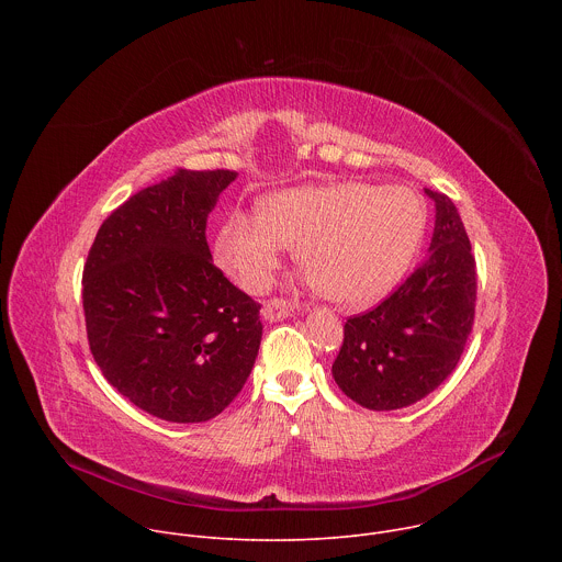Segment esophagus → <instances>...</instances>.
Here are the masks:
<instances>
[{"label":"esophagus","mask_w":562,"mask_h":562,"mask_svg":"<svg viewBox=\"0 0 562 562\" xmlns=\"http://www.w3.org/2000/svg\"><path fill=\"white\" fill-rule=\"evenodd\" d=\"M297 304L293 300H286V297H271L262 304V315L267 319H280V317H286L291 315V311L295 308Z\"/></svg>","instance_id":"34e87169"}]
</instances>
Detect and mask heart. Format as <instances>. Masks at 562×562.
<instances>
[{"mask_svg":"<svg viewBox=\"0 0 562 562\" xmlns=\"http://www.w3.org/2000/svg\"><path fill=\"white\" fill-rule=\"evenodd\" d=\"M425 226V200L409 187H302L260 200L258 217L228 215L213 258L237 286L262 293L284 247H295L297 267L319 293L342 306H367L405 278Z\"/></svg>","mask_w":562,"mask_h":562,"instance_id":"b5f03b06","label":"heart"}]
</instances>
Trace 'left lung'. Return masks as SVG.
<instances>
[{
	"label": "left lung",
	"mask_w": 562,
	"mask_h": 562,
	"mask_svg": "<svg viewBox=\"0 0 562 562\" xmlns=\"http://www.w3.org/2000/svg\"><path fill=\"white\" fill-rule=\"evenodd\" d=\"M436 226L427 258L378 306L351 315L331 367L353 403L403 409L431 393L458 364L475 315V260L449 195L427 189Z\"/></svg>",
	"instance_id": "8db88e82"
}]
</instances>
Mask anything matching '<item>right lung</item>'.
Segmentation results:
<instances>
[{"instance_id":"right-lung-1","label":"right lung","mask_w":562,"mask_h":562,"mask_svg":"<svg viewBox=\"0 0 562 562\" xmlns=\"http://www.w3.org/2000/svg\"><path fill=\"white\" fill-rule=\"evenodd\" d=\"M235 171L176 173L120 204L82 276L91 353L139 409L204 423L245 386L262 340L260 304L211 262L206 220Z\"/></svg>"}]
</instances>
